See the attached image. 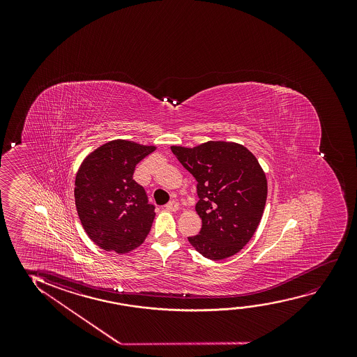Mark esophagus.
<instances>
[{
    "mask_svg": "<svg viewBox=\"0 0 357 357\" xmlns=\"http://www.w3.org/2000/svg\"><path fill=\"white\" fill-rule=\"evenodd\" d=\"M166 208L168 211H171V212H176V211L179 210V204H178V201H171V202L167 204Z\"/></svg>",
    "mask_w": 357,
    "mask_h": 357,
    "instance_id": "1",
    "label": "esophagus"
}]
</instances>
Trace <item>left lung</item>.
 <instances>
[{"instance_id":"left-lung-1","label":"left lung","mask_w":357,"mask_h":357,"mask_svg":"<svg viewBox=\"0 0 357 357\" xmlns=\"http://www.w3.org/2000/svg\"><path fill=\"white\" fill-rule=\"evenodd\" d=\"M171 150L197 181L195 210L202 227L189 243L215 261L238 254L254 236L267 200V178L257 158L241 144L220 140Z\"/></svg>"}]
</instances>
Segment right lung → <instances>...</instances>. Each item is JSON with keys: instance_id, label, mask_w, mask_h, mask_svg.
<instances>
[{"instance_id": "right-lung-1", "label": "right lung", "mask_w": 357, "mask_h": 357, "mask_svg": "<svg viewBox=\"0 0 357 357\" xmlns=\"http://www.w3.org/2000/svg\"><path fill=\"white\" fill-rule=\"evenodd\" d=\"M156 150L132 140L107 142L84 158L74 183L79 220L89 238L105 251L128 254L146 239L155 207L132 179L142 158Z\"/></svg>"}]
</instances>
